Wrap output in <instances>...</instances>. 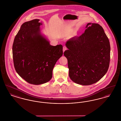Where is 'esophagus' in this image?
I'll use <instances>...</instances> for the list:
<instances>
[{
  "label": "esophagus",
  "instance_id": "1",
  "mask_svg": "<svg viewBox=\"0 0 121 121\" xmlns=\"http://www.w3.org/2000/svg\"><path fill=\"white\" fill-rule=\"evenodd\" d=\"M67 47H66V46H63V52H64L65 50H67Z\"/></svg>",
  "mask_w": 121,
  "mask_h": 121
}]
</instances>
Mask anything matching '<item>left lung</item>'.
Listing matches in <instances>:
<instances>
[{"instance_id":"1","label":"left lung","mask_w":121,"mask_h":121,"mask_svg":"<svg viewBox=\"0 0 121 121\" xmlns=\"http://www.w3.org/2000/svg\"><path fill=\"white\" fill-rule=\"evenodd\" d=\"M83 34L66 42L64 52L68 59L70 79L82 85L100 80L109 66L110 45L104 29L98 23H88Z\"/></svg>"}]
</instances>
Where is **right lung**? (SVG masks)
Wrapping results in <instances>:
<instances>
[{"instance_id": "add662e5", "label": "right lung", "mask_w": 121, "mask_h": 121, "mask_svg": "<svg viewBox=\"0 0 121 121\" xmlns=\"http://www.w3.org/2000/svg\"><path fill=\"white\" fill-rule=\"evenodd\" d=\"M42 23L35 19L21 25L13 45L17 74L29 83L39 85L51 80L52 70L63 54L61 44L52 46L41 32Z\"/></svg>"}]
</instances>
